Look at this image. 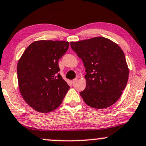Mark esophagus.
Masks as SVG:
<instances>
[{
	"mask_svg": "<svg viewBox=\"0 0 146 146\" xmlns=\"http://www.w3.org/2000/svg\"><path fill=\"white\" fill-rule=\"evenodd\" d=\"M77 80H78V79H77V78H75V79H74V80H71V82H72V84H74L75 82H76L77 81Z\"/></svg>",
	"mask_w": 146,
	"mask_h": 146,
	"instance_id": "obj_1",
	"label": "esophagus"
}]
</instances>
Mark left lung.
Instances as JSON below:
<instances>
[{"instance_id": "8db88e82", "label": "left lung", "mask_w": 146, "mask_h": 146, "mask_svg": "<svg viewBox=\"0 0 146 146\" xmlns=\"http://www.w3.org/2000/svg\"><path fill=\"white\" fill-rule=\"evenodd\" d=\"M70 45L85 68L86 88L80 93L84 102L96 109L116 103L125 89L129 68L125 54L116 43L98 36Z\"/></svg>"}]
</instances>
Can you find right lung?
<instances>
[{
  "label": "right lung",
  "mask_w": 146,
  "mask_h": 146,
  "mask_svg": "<svg viewBox=\"0 0 146 146\" xmlns=\"http://www.w3.org/2000/svg\"><path fill=\"white\" fill-rule=\"evenodd\" d=\"M68 47L69 42L63 40L35 41L18 61L19 91L25 102L38 112L57 109L70 89L58 74L59 59Z\"/></svg>",
  "instance_id": "add662e5"
}]
</instances>
